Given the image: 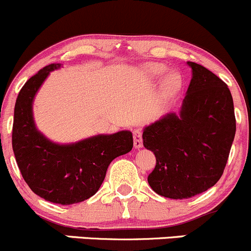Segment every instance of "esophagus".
Segmentation results:
<instances>
[{"instance_id":"1","label":"esophagus","mask_w":251,"mask_h":251,"mask_svg":"<svg viewBox=\"0 0 251 251\" xmlns=\"http://www.w3.org/2000/svg\"><path fill=\"white\" fill-rule=\"evenodd\" d=\"M134 136V147L135 149H141L143 147V131L140 128L134 129L133 131Z\"/></svg>"}]
</instances>
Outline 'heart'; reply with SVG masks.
Listing matches in <instances>:
<instances>
[{
	"label": "heart",
	"instance_id": "obj_1",
	"mask_svg": "<svg viewBox=\"0 0 251 251\" xmlns=\"http://www.w3.org/2000/svg\"><path fill=\"white\" fill-rule=\"evenodd\" d=\"M167 72V68L164 65H159V64H154V65H149L145 69V75L149 79H158ZM180 86V76L175 72L168 74L164 77L163 81V89L165 93L170 94L174 93Z\"/></svg>",
	"mask_w": 251,
	"mask_h": 251
}]
</instances>
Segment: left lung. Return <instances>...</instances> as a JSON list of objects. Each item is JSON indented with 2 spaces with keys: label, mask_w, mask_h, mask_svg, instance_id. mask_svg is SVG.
<instances>
[{
  "label": "left lung",
  "mask_w": 251,
  "mask_h": 251,
  "mask_svg": "<svg viewBox=\"0 0 251 251\" xmlns=\"http://www.w3.org/2000/svg\"><path fill=\"white\" fill-rule=\"evenodd\" d=\"M187 65L192 78L179 113H167L143 133L144 146L157 161L147 181L172 200L200 195L219 181L236 134L227 84L200 64Z\"/></svg>",
  "instance_id": "obj_1"
}]
</instances>
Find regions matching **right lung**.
Masks as SVG:
<instances>
[{"mask_svg":"<svg viewBox=\"0 0 251 251\" xmlns=\"http://www.w3.org/2000/svg\"><path fill=\"white\" fill-rule=\"evenodd\" d=\"M60 64H50L20 89L14 107L12 146L25 182L46 201L70 205L98 192L111 162L133 149V134L121 130L99 134L72 144L46 138L33 121L32 104L48 75Z\"/></svg>","mask_w":251,"mask_h":251,"instance_id":"right-lung-1","label":"right lung"}]
</instances>
